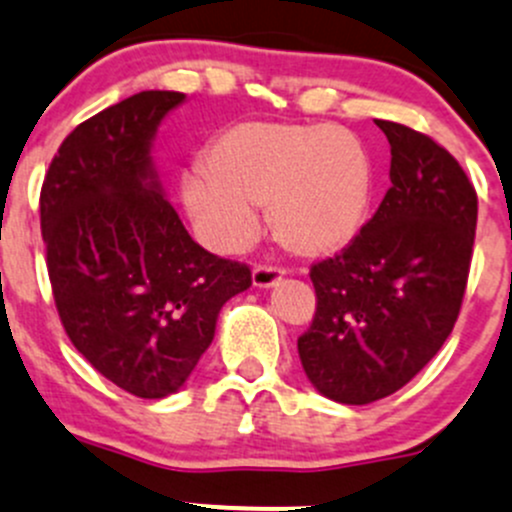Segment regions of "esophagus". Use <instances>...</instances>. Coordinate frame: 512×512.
I'll list each match as a JSON object with an SVG mask.
<instances>
[{"label":"esophagus","instance_id":"obj_1","mask_svg":"<svg viewBox=\"0 0 512 512\" xmlns=\"http://www.w3.org/2000/svg\"><path fill=\"white\" fill-rule=\"evenodd\" d=\"M251 278H254L256 288H271L281 281L283 271L278 266H271V263H256Z\"/></svg>","mask_w":512,"mask_h":512}]
</instances>
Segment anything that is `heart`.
<instances>
[{"instance_id":"heart-1","label":"heart","mask_w":512,"mask_h":512,"mask_svg":"<svg viewBox=\"0 0 512 512\" xmlns=\"http://www.w3.org/2000/svg\"><path fill=\"white\" fill-rule=\"evenodd\" d=\"M373 166L363 141L343 126L244 121L184 179V201L216 249H239L268 204L278 244L303 258L346 249L368 219Z\"/></svg>"}]
</instances>
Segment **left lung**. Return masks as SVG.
I'll return each instance as SVG.
<instances>
[{
  "instance_id": "8db88e82",
  "label": "left lung",
  "mask_w": 512,
  "mask_h": 512,
  "mask_svg": "<svg viewBox=\"0 0 512 512\" xmlns=\"http://www.w3.org/2000/svg\"><path fill=\"white\" fill-rule=\"evenodd\" d=\"M391 144V189L361 234L311 266L316 313L298 338L308 381L366 406L406 386L458 321L478 194L463 166L411 126L376 119Z\"/></svg>"
}]
</instances>
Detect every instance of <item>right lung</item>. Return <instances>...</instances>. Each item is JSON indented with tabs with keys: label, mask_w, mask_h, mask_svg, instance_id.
I'll return each mask as SVG.
<instances>
[{
	"label": "right lung",
	"mask_w": 512,
	"mask_h": 512,
	"mask_svg": "<svg viewBox=\"0 0 512 512\" xmlns=\"http://www.w3.org/2000/svg\"><path fill=\"white\" fill-rule=\"evenodd\" d=\"M181 91H139L82 121L39 196L54 303L69 341L121 391L164 398L214 341L221 306L251 286L246 263L201 249L151 164Z\"/></svg>",
	"instance_id": "obj_1"
}]
</instances>
